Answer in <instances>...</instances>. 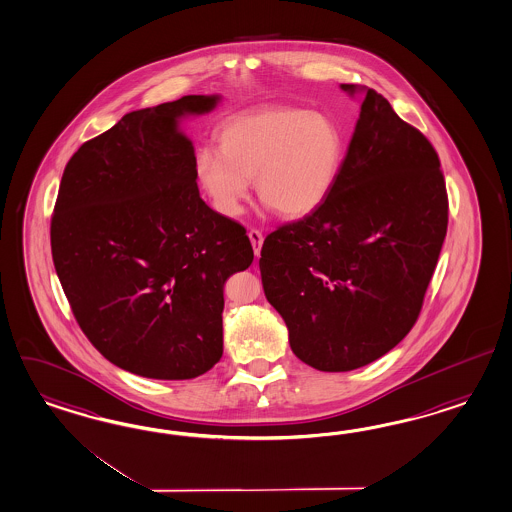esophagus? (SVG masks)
Instances as JSON below:
<instances>
[{
	"label": "esophagus",
	"instance_id": "34e87169",
	"mask_svg": "<svg viewBox=\"0 0 512 512\" xmlns=\"http://www.w3.org/2000/svg\"><path fill=\"white\" fill-rule=\"evenodd\" d=\"M250 243H252V249H254V254L256 256H260V252H262L263 245V236L260 230H250L249 232Z\"/></svg>",
	"mask_w": 512,
	"mask_h": 512
}]
</instances>
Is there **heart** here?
Listing matches in <instances>:
<instances>
[{
  "instance_id": "1",
  "label": "heart",
  "mask_w": 512,
  "mask_h": 512,
  "mask_svg": "<svg viewBox=\"0 0 512 512\" xmlns=\"http://www.w3.org/2000/svg\"><path fill=\"white\" fill-rule=\"evenodd\" d=\"M217 145L198 150L195 174L224 217L241 213L254 180L263 206L284 219H302L327 200L345 161L340 126L325 113L289 105L224 120Z\"/></svg>"
}]
</instances>
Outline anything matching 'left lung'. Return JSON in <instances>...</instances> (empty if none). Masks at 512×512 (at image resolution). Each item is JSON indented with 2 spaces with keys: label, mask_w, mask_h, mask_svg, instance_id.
I'll return each mask as SVG.
<instances>
[{
  "label": "left lung",
  "mask_w": 512,
  "mask_h": 512,
  "mask_svg": "<svg viewBox=\"0 0 512 512\" xmlns=\"http://www.w3.org/2000/svg\"><path fill=\"white\" fill-rule=\"evenodd\" d=\"M340 180L308 217L265 237L263 291L297 358L351 371L392 351L414 327L447 232L446 182L423 133L373 89Z\"/></svg>",
  "instance_id": "left-lung-1"
}]
</instances>
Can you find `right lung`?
Returning <instances> with one entry per match:
<instances>
[{"label": "right lung", "mask_w": 512, "mask_h": 512, "mask_svg": "<svg viewBox=\"0 0 512 512\" xmlns=\"http://www.w3.org/2000/svg\"><path fill=\"white\" fill-rule=\"evenodd\" d=\"M221 94L126 113L66 163L53 265L79 327L146 379H195L223 356L224 282L254 260L241 224L200 198L185 118Z\"/></svg>", "instance_id": "right-lung-1"}]
</instances>
